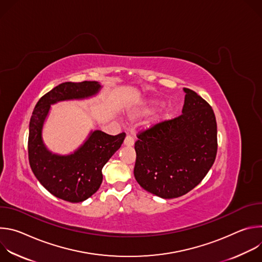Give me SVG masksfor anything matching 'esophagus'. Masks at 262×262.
<instances>
[{
  "label": "esophagus",
  "instance_id": "1",
  "mask_svg": "<svg viewBox=\"0 0 262 262\" xmlns=\"http://www.w3.org/2000/svg\"><path fill=\"white\" fill-rule=\"evenodd\" d=\"M134 143H135V140H134V138H133L132 136H129V135H127V136L125 137L124 142H123V144H124L125 146H133Z\"/></svg>",
  "mask_w": 262,
  "mask_h": 262
}]
</instances>
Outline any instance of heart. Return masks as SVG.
I'll use <instances>...</instances> for the list:
<instances>
[{"label": "heart", "mask_w": 262, "mask_h": 262, "mask_svg": "<svg viewBox=\"0 0 262 262\" xmlns=\"http://www.w3.org/2000/svg\"><path fill=\"white\" fill-rule=\"evenodd\" d=\"M160 104H161V102L158 101V100H154V101H151V102H149L148 105H146V106L142 110L141 114L147 115V114L152 113V112H154ZM170 116H171V112H170V111H166L165 113L163 114L162 118H163V119H168V118H170Z\"/></svg>", "instance_id": "heart-1"}]
</instances>
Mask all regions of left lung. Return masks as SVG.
Segmentation results:
<instances>
[{
	"label": "left lung",
	"instance_id": "obj_1",
	"mask_svg": "<svg viewBox=\"0 0 262 262\" xmlns=\"http://www.w3.org/2000/svg\"><path fill=\"white\" fill-rule=\"evenodd\" d=\"M182 114L139 132L134 175L144 190L164 199L185 195L214 163L216 121L209 103L184 88Z\"/></svg>",
	"mask_w": 262,
	"mask_h": 262
}]
</instances>
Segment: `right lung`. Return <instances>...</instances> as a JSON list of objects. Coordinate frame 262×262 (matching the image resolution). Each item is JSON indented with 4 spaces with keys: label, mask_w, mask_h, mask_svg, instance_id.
I'll list each match as a JSON object with an SVG mask.
<instances>
[{
    "label": "right lung",
    "mask_w": 262,
    "mask_h": 262,
    "mask_svg": "<svg viewBox=\"0 0 262 262\" xmlns=\"http://www.w3.org/2000/svg\"><path fill=\"white\" fill-rule=\"evenodd\" d=\"M100 87L95 81L62 83L38 100L31 116L28 140L30 167L51 194L71 203L88 199L99 189L102 182L101 170L120 148L125 133L111 136L94 130L77 151L69 156H58L49 151L43 144V122L51 104L61 100L90 97Z\"/></svg>",
    "instance_id": "obj_1"
}]
</instances>
